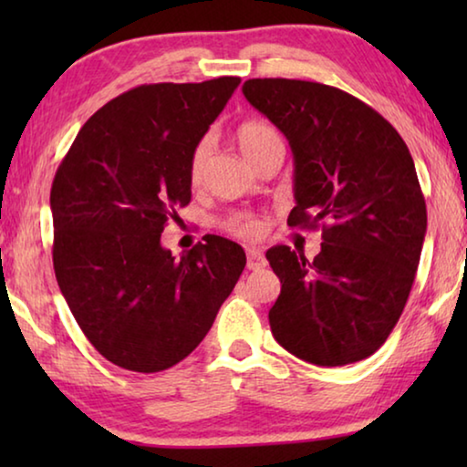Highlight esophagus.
<instances>
[{"instance_id":"esophagus-1","label":"esophagus","mask_w":467,"mask_h":467,"mask_svg":"<svg viewBox=\"0 0 467 467\" xmlns=\"http://www.w3.org/2000/svg\"><path fill=\"white\" fill-rule=\"evenodd\" d=\"M265 265H267V259H265L262 251L255 249V247L247 249V267H249V270H264Z\"/></svg>"}]
</instances>
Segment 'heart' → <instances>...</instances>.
<instances>
[{
    "mask_svg": "<svg viewBox=\"0 0 467 467\" xmlns=\"http://www.w3.org/2000/svg\"><path fill=\"white\" fill-rule=\"evenodd\" d=\"M236 144H239L243 156L247 158L249 162H255L259 156H262L265 150H270L275 144H282V138L278 130L270 125L267 121H259V119H251L241 123L236 128ZM210 154H212V140L210 138H202L197 141L192 158H189V181L193 185L200 183L205 175V169H208L210 162ZM223 231L228 234L239 236V239H255L262 233V223L255 214H247V212H234V214H228L223 223Z\"/></svg>",
    "mask_w": 467,
    "mask_h": 467,
    "instance_id": "1",
    "label": "heart"
}]
</instances>
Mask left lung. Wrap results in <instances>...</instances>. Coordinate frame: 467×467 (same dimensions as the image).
<instances>
[{
	"instance_id": "left-lung-1",
	"label": "left lung",
	"mask_w": 467,
	"mask_h": 467,
	"mask_svg": "<svg viewBox=\"0 0 467 467\" xmlns=\"http://www.w3.org/2000/svg\"><path fill=\"white\" fill-rule=\"evenodd\" d=\"M243 94L295 154L292 228H321L309 262L265 253L282 282L272 334L296 358L342 367L370 357L404 311L420 262L426 203L412 154L393 125L334 86L253 78Z\"/></svg>"
}]
</instances>
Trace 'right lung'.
<instances>
[{
  "label": "right lung",
  "mask_w": 467,
  "mask_h": 467,
  "mask_svg": "<svg viewBox=\"0 0 467 467\" xmlns=\"http://www.w3.org/2000/svg\"><path fill=\"white\" fill-rule=\"evenodd\" d=\"M241 78L144 84L78 131L51 187L53 267L69 311L113 365L158 373L192 354L247 264L212 234L175 259L161 244L192 202L189 158Z\"/></svg>",
  "instance_id": "1"
}]
</instances>
